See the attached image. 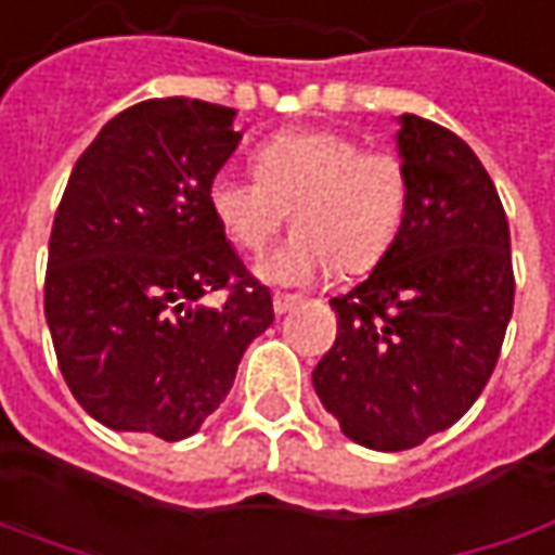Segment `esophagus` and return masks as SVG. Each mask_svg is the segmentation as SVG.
I'll use <instances>...</instances> for the list:
<instances>
[{
    "label": "esophagus",
    "mask_w": 555,
    "mask_h": 555,
    "mask_svg": "<svg viewBox=\"0 0 555 555\" xmlns=\"http://www.w3.org/2000/svg\"><path fill=\"white\" fill-rule=\"evenodd\" d=\"M298 304H301V298H295V295H276V298H273V310L282 317V313L295 310Z\"/></svg>",
    "instance_id": "esophagus-1"
}]
</instances>
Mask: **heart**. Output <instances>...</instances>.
Returning <instances> with one entry per match:
<instances>
[{"label":"heart","instance_id":"heart-1","mask_svg":"<svg viewBox=\"0 0 555 555\" xmlns=\"http://www.w3.org/2000/svg\"><path fill=\"white\" fill-rule=\"evenodd\" d=\"M254 173H217L207 205L248 257L273 245L292 210L298 232L260 267L276 285H304L332 267L341 276L370 273L398 242L410 173L395 152L363 149L338 130H282L257 145Z\"/></svg>","mask_w":555,"mask_h":555}]
</instances>
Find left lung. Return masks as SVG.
Here are the masks:
<instances>
[{
	"label": "left lung",
	"mask_w": 555,
	"mask_h": 555,
	"mask_svg": "<svg viewBox=\"0 0 555 555\" xmlns=\"http://www.w3.org/2000/svg\"><path fill=\"white\" fill-rule=\"evenodd\" d=\"M410 205L391 251L332 298L338 335L313 388L350 441L410 450L460 420L494 373L513 317L509 223L456 133L403 114Z\"/></svg>",
	"instance_id": "left-lung-1"
}]
</instances>
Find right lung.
Returning a JSON list of instances; mask_svg holds the SVG:
<instances>
[{"instance_id": "1", "label": "right lung", "mask_w": 555, "mask_h": 555, "mask_svg": "<svg viewBox=\"0 0 555 555\" xmlns=\"http://www.w3.org/2000/svg\"><path fill=\"white\" fill-rule=\"evenodd\" d=\"M232 120L182 95L139 102L102 127L61 195L46 323L70 395L114 431L195 435L273 323L270 288L207 205L242 139ZM210 291L228 301L202 305Z\"/></svg>"}]
</instances>
